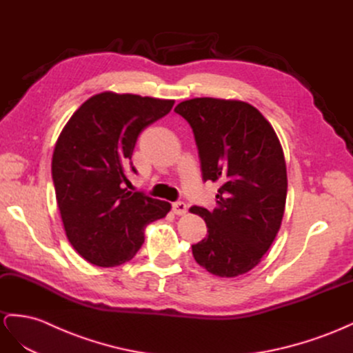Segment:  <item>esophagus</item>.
Here are the masks:
<instances>
[{"label":"esophagus","instance_id":"1","mask_svg":"<svg viewBox=\"0 0 353 353\" xmlns=\"http://www.w3.org/2000/svg\"><path fill=\"white\" fill-rule=\"evenodd\" d=\"M173 212L176 214V215H185L186 212H188V207H186V203L185 202H174L173 203Z\"/></svg>","mask_w":353,"mask_h":353}]
</instances>
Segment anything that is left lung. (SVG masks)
Wrapping results in <instances>:
<instances>
[{"mask_svg":"<svg viewBox=\"0 0 353 353\" xmlns=\"http://www.w3.org/2000/svg\"><path fill=\"white\" fill-rule=\"evenodd\" d=\"M195 134L202 179L220 185L212 211L192 207L208 234L192 254L219 277H237L259 264L280 230L288 195L281 143L270 121L237 99L193 98L174 108Z\"/></svg>","mask_w":353,"mask_h":353,"instance_id":"8db88e82","label":"left lung"}]
</instances>
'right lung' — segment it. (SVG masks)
I'll use <instances>...</instances> for the list:
<instances>
[{"label": "right lung", "instance_id": "1", "mask_svg": "<svg viewBox=\"0 0 353 353\" xmlns=\"http://www.w3.org/2000/svg\"><path fill=\"white\" fill-rule=\"evenodd\" d=\"M173 105L174 99L105 90L86 99L57 139L55 199L67 239L90 264L128 263L145 242V227L172 210L125 186L139 133Z\"/></svg>", "mask_w": 353, "mask_h": 353}]
</instances>
